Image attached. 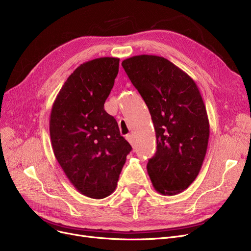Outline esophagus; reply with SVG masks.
<instances>
[{
  "instance_id": "34e87169",
  "label": "esophagus",
  "mask_w": 251,
  "mask_h": 251,
  "mask_svg": "<svg viewBox=\"0 0 251 251\" xmlns=\"http://www.w3.org/2000/svg\"><path fill=\"white\" fill-rule=\"evenodd\" d=\"M126 139L128 140V142L131 144V146H133V144H134V136H133V134L126 135Z\"/></svg>"
}]
</instances>
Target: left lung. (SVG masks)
I'll use <instances>...</instances> for the list:
<instances>
[{"label": "left lung", "mask_w": 251, "mask_h": 251, "mask_svg": "<svg viewBox=\"0 0 251 251\" xmlns=\"http://www.w3.org/2000/svg\"><path fill=\"white\" fill-rule=\"evenodd\" d=\"M122 66L150 110L156 151L148 163L154 189L174 195L189 187L201 169L209 123L193 79L169 60L152 55L128 58Z\"/></svg>", "instance_id": "8db88e82"}]
</instances>
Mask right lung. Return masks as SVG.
<instances>
[{"label": "right lung", "mask_w": 251, "mask_h": 251, "mask_svg": "<svg viewBox=\"0 0 251 251\" xmlns=\"http://www.w3.org/2000/svg\"><path fill=\"white\" fill-rule=\"evenodd\" d=\"M118 58L81 64L67 78L52 103L50 135L65 175L81 194L100 200L117 187L132 148L116 119L103 109L119 71Z\"/></svg>", "instance_id": "1"}]
</instances>
